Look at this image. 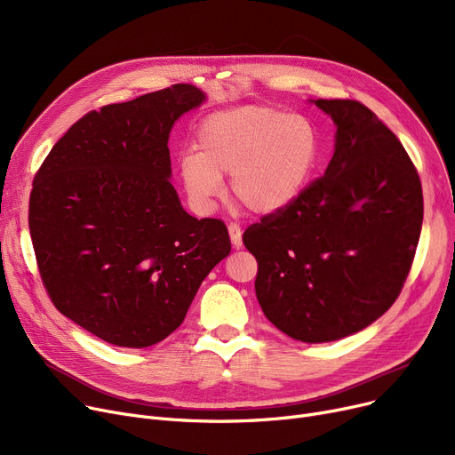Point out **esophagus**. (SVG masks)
Instances as JSON below:
<instances>
[{"label":"esophagus","mask_w":455,"mask_h":455,"mask_svg":"<svg viewBox=\"0 0 455 455\" xmlns=\"http://www.w3.org/2000/svg\"><path fill=\"white\" fill-rule=\"evenodd\" d=\"M228 234H230V242L234 245V249H240L243 245L242 242V227L237 223H230L228 225Z\"/></svg>","instance_id":"esophagus-1"}]
</instances>
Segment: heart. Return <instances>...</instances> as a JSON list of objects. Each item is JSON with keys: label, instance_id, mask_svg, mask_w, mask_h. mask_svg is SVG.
I'll return each instance as SVG.
<instances>
[{"label": "heart", "instance_id": "heart-1", "mask_svg": "<svg viewBox=\"0 0 455 455\" xmlns=\"http://www.w3.org/2000/svg\"><path fill=\"white\" fill-rule=\"evenodd\" d=\"M197 153L180 158L186 194L210 212L230 175L232 196L256 213L291 206L312 180L321 158V136L306 116L271 105H242L206 116L196 131Z\"/></svg>", "mask_w": 455, "mask_h": 455}]
</instances>
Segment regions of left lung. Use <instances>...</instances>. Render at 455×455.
I'll use <instances>...</instances> for the list:
<instances>
[{
    "label": "left lung",
    "instance_id": "8db88e82",
    "mask_svg": "<svg viewBox=\"0 0 455 455\" xmlns=\"http://www.w3.org/2000/svg\"><path fill=\"white\" fill-rule=\"evenodd\" d=\"M336 124L323 177L285 210L249 227L256 297L302 343L338 341L393 306L422 228V186L398 138L365 105L314 101Z\"/></svg>",
    "mask_w": 455,
    "mask_h": 455
}]
</instances>
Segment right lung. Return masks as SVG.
Segmentation results:
<instances>
[{"label":"right lung","mask_w":455,"mask_h":455,"mask_svg":"<svg viewBox=\"0 0 455 455\" xmlns=\"http://www.w3.org/2000/svg\"><path fill=\"white\" fill-rule=\"evenodd\" d=\"M204 100L173 84L92 110L35 175L29 230L44 288L62 315L110 345L165 339L230 252L225 223L191 218L170 182V132Z\"/></svg>","instance_id":"obj_1"}]
</instances>
